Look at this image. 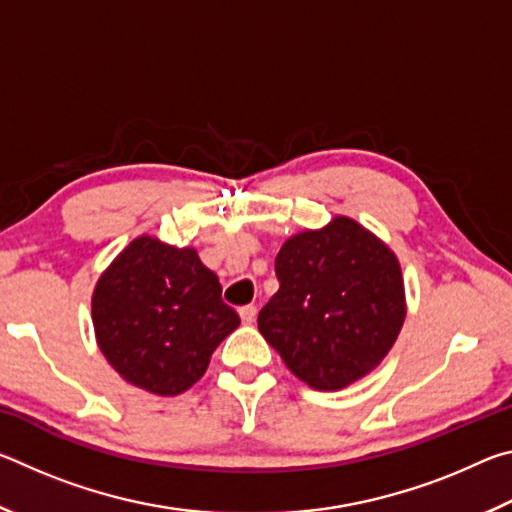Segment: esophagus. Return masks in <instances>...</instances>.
I'll return each instance as SVG.
<instances>
[{
	"label": "esophagus",
	"instance_id": "esophagus-1",
	"mask_svg": "<svg viewBox=\"0 0 512 512\" xmlns=\"http://www.w3.org/2000/svg\"><path fill=\"white\" fill-rule=\"evenodd\" d=\"M239 316H241V320H244L246 325H250V323H253V320L257 318V307H255V305L241 307V309H239Z\"/></svg>",
	"mask_w": 512,
	"mask_h": 512
}]
</instances>
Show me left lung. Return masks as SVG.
Here are the masks:
<instances>
[{
    "label": "left lung",
    "instance_id": "left-lung-1",
    "mask_svg": "<svg viewBox=\"0 0 512 512\" xmlns=\"http://www.w3.org/2000/svg\"><path fill=\"white\" fill-rule=\"evenodd\" d=\"M280 289L257 316L264 339L298 379L341 391L366 377L400 334L406 298L400 262L348 216L284 241Z\"/></svg>",
    "mask_w": 512,
    "mask_h": 512
}]
</instances>
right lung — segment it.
I'll use <instances>...</instances> for the list:
<instances>
[{
  "label": "right lung",
  "instance_id": "obj_1",
  "mask_svg": "<svg viewBox=\"0 0 512 512\" xmlns=\"http://www.w3.org/2000/svg\"><path fill=\"white\" fill-rule=\"evenodd\" d=\"M92 323L103 357L128 384L178 395L205 375L239 316L194 248L142 235L99 277Z\"/></svg>",
  "mask_w": 512,
  "mask_h": 512
}]
</instances>
